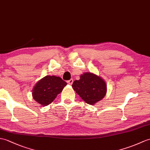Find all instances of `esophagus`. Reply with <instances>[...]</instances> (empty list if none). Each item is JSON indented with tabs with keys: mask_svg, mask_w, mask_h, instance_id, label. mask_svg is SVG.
<instances>
[{
	"mask_svg": "<svg viewBox=\"0 0 150 150\" xmlns=\"http://www.w3.org/2000/svg\"><path fill=\"white\" fill-rule=\"evenodd\" d=\"M73 82H74V80H73V79H70V80H69V81H67V83L69 85H71Z\"/></svg>",
	"mask_w": 150,
	"mask_h": 150,
	"instance_id": "obj_1",
	"label": "esophagus"
}]
</instances>
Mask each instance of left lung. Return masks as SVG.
Listing matches in <instances>:
<instances>
[{
	"label": "left lung",
	"mask_w": 150,
	"mask_h": 150,
	"mask_svg": "<svg viewBox=\"0 0 150 150\" xmlns=\"http://www.w3.org/2000/svg\"><path fill=\"white\" fill-rule=\"evenodd\" d=\"M72 88L85 102L91 105L102 100L107 93L103 79L89 72L81 75L79 81L76 80L73 83Z\"/></svg>",
	"instance_id": "left-lung-1"
}]
</instances>
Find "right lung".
<instances>
[{"label": "right lung", "instance_id": "right-lung-1", "mask_svg": "<svg viewBox=\"0 0 150 150\" xmlns=\"http://www.w3.org/2000/svg\"><path fill=\"white\" fill-rule=\"evenodd\" d=\"M67 84V83L59 76L47 75L34 86L33 97L40 105L47 106L53 102Z\"/></svg>", "mask_w": 150, "mask_h": 150}]
</instances>
